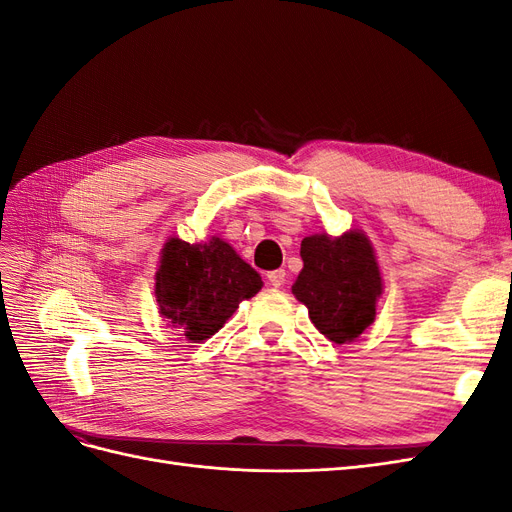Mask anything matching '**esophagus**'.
Instances as JSON below:
<instances>
[{
	"instance_id": "34e87169",
	"label": "esophagus",
	"mask_w": 512,
	"mask_h": 512,
	"mask_svg": "<svg viewBox=\"0 0 512 512\" xmlns=\"http://www.w3.org/2000/svg\"><path fill=\"white\" fill-rule=\"evenodd\" d=\"M267 280H269V284H271L273 288H282L284 282H286V271H284V269L271 271V273L267 275Z\"/></svg>"
}]
</instances>
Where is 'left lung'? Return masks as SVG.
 I'll list each match as a JSON object with an SVG mask.
<instances>
[{"mask_svg": "<svg viewBox=\"0 0 512 512\" xmlns=\"http://www.w3.org/2000/svg\"><path fill=\"white\" fill-rule=\"evenodd\" d=\"M303 269L292 294L309 312L314 327L333 344H348L376 318L382 277L374 247L359 230L342 237L322 235L301 241Z\"/></svg>", "mask_w": 512, "mask_h": 512, "instance_id": "left-lung-1", "label": "left lung"}]
</instances>
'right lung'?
<instances>
[{"mask_svg": "<svg viewBox=\"0 0 512 512\" xmlns=\"http://www.w3.org/2000/svg\"><path fill=\"white\" fill-rule=\"evenodd\" d=\"M262 288L260 275L220 237L188 243L170 237L156 273L160 314L190 342L218 333L241 301Z\"/></svg>", "mask_w": 512, "mask_h": 512, "instance_id": "obj_1", "label": "right lung"}]
</instances>
